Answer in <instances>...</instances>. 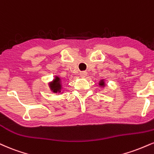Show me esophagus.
I'll list each match as a JSON object with an SVG mask.
<instances>
[{
	"label": "esophagus",
	"instance_id": "obj_1",
	"mask_svg": "<svg viewBox=\"0 0 154 154\" xmlns=\"http://www.w3.org/2000/svg\"><path fill=\"white\" fill-rule=\"evenodd\" d=\"M86 75H87V72H81V73H80V77H86Z\"/></svg>",
	"mask_w": 154,
	"mask_h": 154
}]
</instances>
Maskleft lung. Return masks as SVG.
<instances>
[{"instance_id": "left-lung-1", "label": "left lung", "mask_w": 154, "mask_h": 154, "mask_svg": "<svg viewBox=\"0 0 154 154\" xmlns=\"http://www.w3.org/2000/svg\"><path fill=\"white\" fill-rule=\"evenodd\" d=\"M100 85H102V86H103V85H104V82H103V81H101V82H100Z\"/></svg>"}]
</instances>
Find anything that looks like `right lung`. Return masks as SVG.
<instances>
[{
    "mask_svg": "<svg viewBox=\"0 0 154 154\" xmlns=\"http://www.w3.org/2000/svg\"><path fill=\"white\" fill-rule=\"evenodd\" d=\"M50 88L54 92H60L61 89H62V84H61V79L58 77L53 80V82L51 83Z\"/></svg>",
    "mask_w": 154,
    "mask_h": 154,
    "instance_id": "add662e5",
    "label": "right lung"
}]
</instances>
